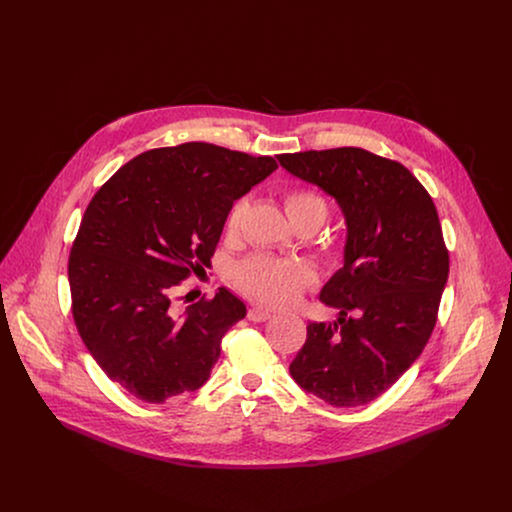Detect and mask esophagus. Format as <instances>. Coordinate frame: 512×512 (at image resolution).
Returning a JSON list of instances; mask_svg holds the SVG:
<instances>
[{"label": "esophagus", "instance_id": "34e87169", "mask_svg": "<svg viewBox=\"0 0 512 512\" xmlns=\"http://www.w3.org/2000/svg\"><path fill=\"white\" fill-rule=\"evenodd\" d=\"M271 316H273V314L263 307H251L249 308V312H247V318H249L251 322H265V320H269Z\"/></svg>", "mask_w": 512, "mask_h": 512}]
</instances>
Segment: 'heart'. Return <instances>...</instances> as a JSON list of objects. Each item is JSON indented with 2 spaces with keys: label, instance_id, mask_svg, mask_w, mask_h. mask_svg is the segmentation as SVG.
I'll return each mask as SVG.
<instances>
[{
  "label": "heart",
  "instance_id": "obj_1",
  "mask_svg": "<svg viewBox=\"0 0 512 512\" xmlns=\"http://www.w3.org/2000/svg\"><path fill=\"white\" fill-rule=\"evenodd\" d=\"M285 205L295 223H314L316 227L326 219L330 204L326 196L314 188H293L285 196ZM247 196L237 198L225 215V231L235 235L247 215ZM338 245V243H332ZM316 281L314 269L301 259H281L273 255H253L241 261L235 269L237 287L251 299L273 308L295 305L299 297Z\"/></svg>",
  "mask_w": 512,
  "mask_h": 512
}]
</instances>
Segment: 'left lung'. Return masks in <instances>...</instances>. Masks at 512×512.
<instances>
[{"instance_id": "obj_1", "label": "left lung", "mask_w": 512, "mask_h": 512, "mask_svg": "<svg viewBox=\"0 0 512 512\" xmlns=\"http://www.w3.org/2000/svg\"><path fill=\"white\" fill-rule=\"evenodd\" d=\"M279 162L334 196L348 225L344 267L320 293L340 318L308 324L291 376L328 406H364L404 376L435 328L449 275L437 209L404 164L362 148Z\"/></svg>"}]
</instances>
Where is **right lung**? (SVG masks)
I'll use <instances>...</instances> for the list:
<instances>
[{
  "mask_svg": "<svg viewBox=\"0 0 512 512\" xmlns=\"http://www.w3.org/2000/svg\"><path fill=\"white\" fill-rule=\"evenodd\" d=\"M275 170L271 156L186 142L132 158L87 205L69 253L73 320L130 396L164 404L207 382L247 310L227 289L180 310L178 291L209 267L229 205Z\"/></svg>",
  "mask_w": 512,
  "mask_h": 512,
  "instance_id": "obj_1",
  "label": "right lung"
}]
</instances>
